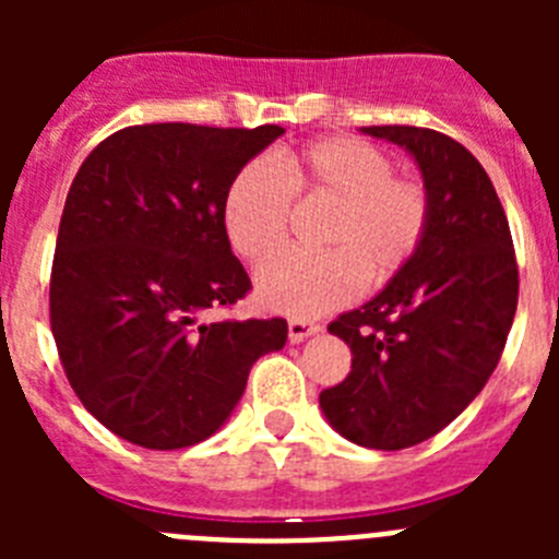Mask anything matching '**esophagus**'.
<instances>
[{
	"label": "esophagus",
	"instance_id": "obj_1",
	"mask_svg": "<svg viewBox=\"0 0 559 559\" xmlns=\"http://www.w3.org/2000/svg\"><path fill=\"white\" fill-rule=\"evenodd\" d=\"M313 333H319V324L308 322V319H290L288 322V338L294 341V344L296 341H305Z\"/></svg>",
	"mask_w": 559,
	"mask_h": 559
}]
</instances>
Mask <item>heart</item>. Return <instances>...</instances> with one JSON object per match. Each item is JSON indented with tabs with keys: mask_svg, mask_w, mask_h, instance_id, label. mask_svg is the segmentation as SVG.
I'll return each mask as SVG.
<instances>
[{
	"mask_svg": "<svg viewBox=\"0 0 559 559\" xmlns=\"http://www.w3.org/2000/svg\"><path fill=\"white\" fill-rule=\"evenodd\" d=\"M333 204L324 254H285L257 276L260 302L313 319L355 302L367 285H386L408 269L431 229L433 201L423 179L394 173L386 151L358 136H328L280 156V170L251 162L226 192L229 243L263 265L288 243L294 199Z\"/></svg>",
	"mask_w": 559,
	"mask_h": 559,
	"instance_id": "obj_1",
	"label": "heart"
}]
</instances>
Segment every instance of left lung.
<instances>
[{
	"label": "left lung",
	"instance_id": "8db88e82",
	"mask_svg": "<svg viewBox=\"0 0 559 559\" xmlns=\"http://www.w3.org/2000/svg\"><path fill=\"white\" fill-rule=\"evenodd\" d=\"M364 131L417 159L431 229L372 302L330 322L353 367L319 403L355 445L400 451L453 423L498 367L518 308V260L496 187L467 147L431 128Z\"/></svg>",
	"mask_w": 559,
	"mask_h": 559
}]
</instances>
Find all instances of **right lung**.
Returning a JSON list of instances; mask_svg holds the SVG:
<instances>
[{"label": "right lung", "instance_id": "add662e5", "mask_svg": "<svg viewBox=\"0 0 559 559\" xmlns=\"http://www.w3.org/2000/svg\"><path fill=\"white\" fill-rule=\"evenodd\" d=\"M285 128L151 122L111 133L78 170L58 226L49 324L88 414L151 451L226 423L249 369L285 347V319H218L251 290L224 206Z\"/></svg>", "mask_w": 559, "mask_h": 559}]
</instances>
